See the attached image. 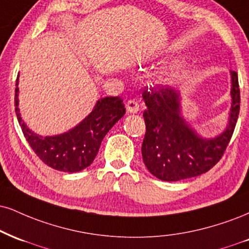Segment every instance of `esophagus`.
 <instances>
[{
	"instance_id": "34e87169",
	"label": "esophagus",
	"mask_w": 249,
	"mask_h": 249,
	"mask_svg": "<svg viewBox=\"0 0 249 249\" xmlns=\"http://www.w3.org/2000/svg\"><path fill=\"white\" fill-rule=\"evenodd\" d=\"M126 110L130 113H137L139 111V103L136 100H128L126 102Z\"/></svg>"
}]
</instances>
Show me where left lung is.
I'll return each instance as SVG.
<instances>
[{"label":"left lung","mask_w":249,"mask_h":249,"mask_svg":"<svg viewBox=\"0 0 249 249\" xmlns=\"http://www.w3.org/2000/svg\"><path fill=\"white\" fill-rule=\"evenodd\" d=\"M229 124L211 139L200 137L181 113V94L174 88H145L142 98L146 124L142 153L145 166L155 178L167 182L195 178L210 170L229 145L240 110V89L236 71H231Z\"/></svg>","instance_id":"1"}]
</instances>
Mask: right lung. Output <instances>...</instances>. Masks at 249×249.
Here are the masks:
<instances>
[{
    "label": "right lung",
    "instance_id": "add662e5",
    "mask_svg": "<svg viewBox=\"0 0 249 249\" xmlns=\"http://www.w3.org/2000/svg\"><path fill=\"white\" fill-rule=\"evenodd\" d=\"M15 107L24 137L37 157L51 168L65 173H76L90 166L103 138L125 115L121 97H103L97 101L92 111L68 132L41 137L22 122L18 107V77L15 89Z\"/></svg>",
    "mask_w": 249,
    "mask_h": 249
}]
</instances>
